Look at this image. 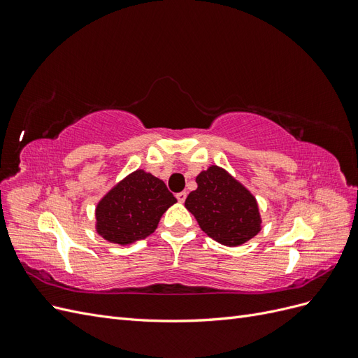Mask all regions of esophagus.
<instances>
[{
    "mask_svg": "<svg viewBox=\"0 0 358 358\" xmlns=\"http://www.w3.org/2000/svg\"><path fill=\"white\" fill-rule=\"evenodd\" d=\"M176 199H178V201L179 203H183L187 200V191H182V192H178L176 194Z\"/></svg>",
    "mask_w": 358,
    "mask_h": 358,
    "instance_id": "1",
    "label": "esophagus"
}]
</instances>
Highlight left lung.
<instances>
[{"label": "left lung", "instance_id": "1", "mask_svg": "<svg viewBox=\"0 0 358 358\" xmlns=\"http://www.w3.org/2000/svg\"><path fill=\"white\" fill-rule=\"evenodd\" d=\"M196 182L199 187L189 192L185 208L213 241L237 246L262 230L255 197L224 169L212 166Z\"/></svg>", "mask_w": 358, "mask_h": 358}]
</instances>
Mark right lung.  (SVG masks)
<instances>
[{
	"label": "right lung",
	"mask_w": 358,
	"mask_h": 358,
	"mask_svg": "<svg viewBox=\"0 0 358 358\" xmlns=\"http://www.w3.org/2000/svg\"><path fill=\"white\" fill-rule=\"evenodd\" d=\"M176 201L161 179L136 170L96 204V233L117 245L142 241L155 231L162 213Z\"/></svg>",
	"instance_id": "right-lung-1"
}]
</instances>
